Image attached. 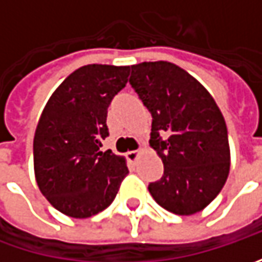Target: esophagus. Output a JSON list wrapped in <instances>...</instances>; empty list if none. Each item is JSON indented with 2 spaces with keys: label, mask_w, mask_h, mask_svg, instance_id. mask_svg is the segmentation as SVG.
I'll use <instances>...</instances> for the list:
<instances>
[{
  "label": "esophagus",
  "mask_w": 262,
  "mask_h": 262,
  "mask_svg": "<svg viewBox=\"0 0 262 262\" xmlns=\"http://www.w3.org/2000/svg\"><path fill=\"white\" fill-rule=\"evenodd\" d=\"M125 156L129 162H136L137 159H138V156H140V151H138V150H131V151L126 153Z\"/></svg>",
  "instance_id": "esophagus-1"
}]
</instances>
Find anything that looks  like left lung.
I'll use <instances>...</instances> for the list:
<instances>
[{"label": "left lung", "mask_w": 262, "mask_h": 262, "mask_svg": "<svg viewBox=\"0 0 262 262\" xmlns=\"http://www.w3.org/2000/svg\"><path fill=\"white\" fill-rule=\"evenodd\" d=\"M129 84L151 114L150 146L165 167L148 185L150 194L179 216L201 211L219 195L230 169L219 106L201 83L167 61L131 66Z\"/></svg>", "instance_id": "1"}]
</instances>
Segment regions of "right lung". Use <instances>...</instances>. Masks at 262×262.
<instances>
[{"label": "right lung", "mask_w": 262, "mask_h": 262, "mask_svg": "<svg viewBox=\"0 0 262 262\" xmlns=\"http://www.w3.org/2000/svg\"><path fill=\"white\" fill-rule=\"evenodd\" d=\"M129 67L90 64L76 70L49 97L33 140L35 176L58 211L86 219L115 200L128 173L125 159L100 151L106 116L125 87Z\"/></svg>", "instance_id": "add662e5"}]
</instances>
